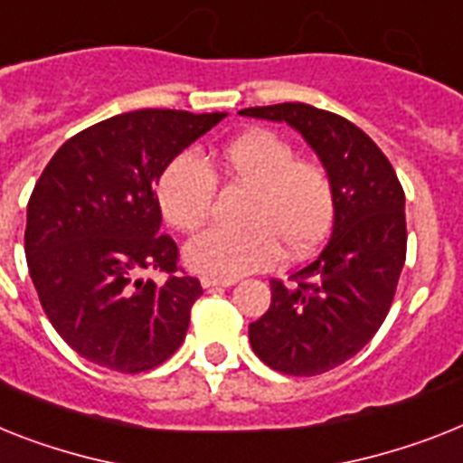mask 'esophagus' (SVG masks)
<instances>
[{
	"label": "esophagus",
	"instance_id": "esophagus-1",
	"mask_svg": "<svg viewBox=\"0 0 463 463\" xmlns=\"http://www.w3.org/2000/svg\"><path fill=\"white\" fill-rule=\"evenodd\" d=\"M201 284L203 288H229V286L236 284V279H213V277H203L201 279Z\"/></svg>",
	"mask_w": 463,
	"mask_h": 463
}]
</instances>
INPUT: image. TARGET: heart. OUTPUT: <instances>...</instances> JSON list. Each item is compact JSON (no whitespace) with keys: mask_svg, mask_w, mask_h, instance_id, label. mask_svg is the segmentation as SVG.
<instances>
[{"mask_svg":"<svg viewBox=\"0 0 463 463\" xmlns=\"http://www.w3.org/2000/svg\"><path fill=\"white\" fill-rule=\"evenodd\" d=\"M217 167L236 184L250 186L246 227H210L186 243L191 269L213 279H239L267 269L281 255H305L319 246L335 215L331 175L317 160L298 158L296 148L269 129H248L229 139ZM217 177L194 151L175 156L160 172L156 196L175 229L194 232L213 213Z\"/></svg>","mask_w":463,"mask_h":463,"instance_id":"obj_1","label":"heart"}]
</instances>
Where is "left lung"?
<instances>
[{
	"label": "left lung",
	"mask_w": 463,
	"mask_h": 463,
	"mask_svg": "<svg viewBox=\"0 0 463 463\" xmlns=\"http://www.w3.org/2000/svg\"><path fill=\"white\" fill-rule=\"evenodd\" d=\"M288 122L319 156L335 191L331 239L291 284L272 279V305L248 326L260 360L288 376H317L372 341L407 258L404 191L391 160L345 118L307 103L243 109Z\"/></svg>",
	"instance_id": "obj_1"
}]
</instances>
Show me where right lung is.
Returning <instances> with one entry per match:
<instances>
[{"label": "right lung", "mask_w": 463, "mask_h": 463, "mask_svg": "<svg viewBox=\"0 0 463 463\" xmlns=\"http://www.w3.org/2000/svg\"><path fill=\"white\" fill-rule=\"evenodd\" d=\"M227 113L146 109L82 129L49 160L28 201L25 258L52 326L110 372L163 364L189 328L201 281L179 274L160 234L156 184ZM144 271H165L156 285Z\"/></svg>", "instance_id": "1"}]
</instances>
